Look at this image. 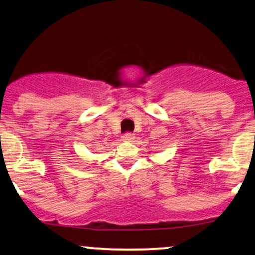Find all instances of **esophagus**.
<instances>
[{
  "label": "esophagus",
  "mask_w": 255,
  "mask_h": 255,
  "mask_svg": "<svg viewBox=\"0 0 255 255\" xmlns=\"http://www.w3.org/2000/svg\"><path fill=\"white\" fill-rule=\"evenodd\" d=\"M122 139L126 140V141H130V140L134 139V134L130 133V131H126L124 135H122Z\"/></svg>",
  "instance_id": "esophagus-1"
}]
</instances>
